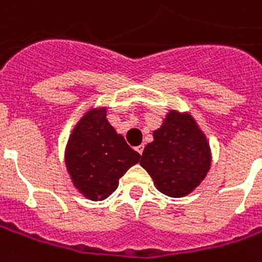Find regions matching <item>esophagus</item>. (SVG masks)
<instances>
[{
  "label": "esophagus",
  "mask_w": 262,
  "mask_h": 262,
  "mask_svg": "<svg viewBox=\"0 0 262 262\" xmlns=\"http://www.w3.org/2000/svg\"><path fill=\"white\" fill-rule=\"evenodd\" d=\"M136 151L141 156V154H143V151H144V146H143V144H141V146H137Z\"/></svg>",
  "instance_id": "esophagus-1"
}]
</instances>
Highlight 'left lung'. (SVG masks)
Masks as SVG:
<instances>
[{"label":"left lung","instance_id":"obj_1","mask_svg":"<svg viewBox=\"0 0 262 262\" xmlns=\"http://www.w3.org/2000/svg\"><path fill=\"white\" fill-rule=\"evenodd\" d=\"M152 136L154 140L143 151L140 165L161 193L169 197L191 193L211 166L210 144L193 116L168 112Z\"/></svg>","mask_w":262,"mask_h":262}]
</instances>
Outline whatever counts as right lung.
I'll return each mask as SVG.
<instances>
[{
  "label": "right lung",
  "mask_w": 262,
  "mask_h": 262,
  "mask_svg": "<svg viewBox=\"0 0 262 262\" xmlns=\"http://www.w3.org/2000/svg\"><path fill=\"white\" fill-rule=\"evenodd\" d=\"M140 154L127 146L106 121L105 108L90 110L77 122L68 140L65 162L73 186L90 200L112 194L126 170Z\"/></svg>",
  "instance_id": "obj_1"
}]
</instances>
